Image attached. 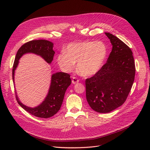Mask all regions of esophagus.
<instances>
[{"mask_svg": "<svg viewBox=\"0 0 150 150\" xmlns=\"http://www.w3.org/2000/svg\"><path fill=\"white\" fill-rule=\"evenodd\" d=\"M78 82H79V80H78L76 77H74V76L72 77V83L73 84H75L76 83H78Z\"/></svg>", "mask_w": 150, "mask_h": 150, "instance_id": "obj_1", "label": "esophagus"}]
</instances>
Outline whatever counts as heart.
Wrapping results in <instances>:
<instances>
[{
    "mask_svg": "<svg viewBox=\"0 0 150 150\" xmlns=\"http://www.w3.org/2000/svg\"><path fill=\"white\" fill-rule=\"evenodd\" d=\"M107 57V47L101 41H85L69 44L57 56L59 66L64 72L77 69L81 75L91 76L103 67Z\"/></svg>",
    "mask_w": 150,
    "mask_h": 150,
    "instance_id": "obj_1",
    "label": "heart"
}]
</instances>
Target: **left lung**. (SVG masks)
<instances>
[{"instance_id": "obj_1", "label": "left lung", "mask_w": 150, "mask_h": 150, "mask_svg": "<svg viewBox=\"0 0 150 150\" xmlns=\"http://www.w3.org/2000/svg\"><path fill=\"white\" fill-rule=\"evenodd\" d=\"M112 49L99 72L86 80V96L94 111L108 113L127 100L135 77V63L129 47L116 36L105 33Z\"/></svg>"}]
</instances>
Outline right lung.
<instances>
[{"label": "right lung", "instance_id": "add662e5", "mask_svg": "<svg viewBox=\"0 0 150 150\" xmlns=\"http://www.w3.org/2000/svg\"><path fill=\"white\" fill-rule=\"evenodd\" d=\"M53 43L41 39L33 40L23 44L18 50L13 67V81L14 84V73L20 58L26 53H33L40 56L47 63L50 64L55 53L53 49ZM70 76L64 72L53 74L48 93L42 103L38 106L31 108L23 105L19 100L16 91V96L19 105L26 111L37 117L47 119L56 114L61 108L67 89L71 84Z\"/></svg>", "mask_w": 150, "mask_h": 150}]
</instances>
